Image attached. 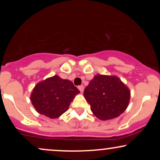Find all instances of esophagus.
Masks as SVG:
<instances>
[{
	"label": "esophagus",
	"mask_w": 160,
	"mask_h": 160,
	"mask_svg": "<svg viewBox=\"0 0 160 160\" xmlns=\"http://www.w3.org/2000/svg\"><path fill=\"white\" fill-rule=\"evenodd\" d=\"M78 89H79V90L81 92H83V90H84V86H82V85L79 86Z\"/></svg>",
	"instance_id": "obj_1"
}]
</instances>
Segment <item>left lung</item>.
I'll return each mask as SVG.
<instances>
[{
	"label": "left lung",
	"instance_id": "left-lung-1",
	"mask_svg": "<svg viewBox=\"0 0 160 160\" xmlns=\"http://www.w3.org/2000/svg\"><path fill=\"white\" fill-rule=\"evenodd\" d=\"M91 111L102 120L116 118L128 107L130 91L118 78L98 74L84 89Z\"/></svg>",
	"mask_w": 160,
	"mask_h": 160
}]
</instances>
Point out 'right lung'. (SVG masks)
<instances>
[{"label": "right lung", "instance_id": "1", "mask_svg": "<svg viewBox=\"0 0 160 160\" xmlns=\"http://www.w3.org/2000/svg\"><path fill=\"white\" fill-rule=\"evenodd\" d=\"M78 93L80 91L72 82L55 75L37 84L31 95V101L38 113L55 119L68 109Z\"/></svg>", "mask_w": 160, "mask_h": 160}]
</instances>
